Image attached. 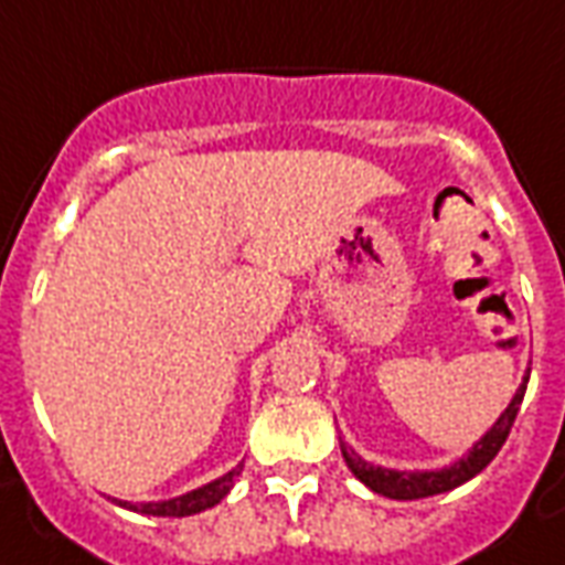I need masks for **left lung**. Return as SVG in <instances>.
Instances as JSON below:
<instances>
[{
  "label": "left lung",
  "instance_id": "1",
  "mask_svg": "<svg viewBox=\"0 0 565 565\" xmlns=\"http://www.w3.org/2000/svg\"><path fill=\"white\" fill-rule=\"evenodd\" d=\"M526 391V376L524 385L518 388V394L509 403V409L497 418L491 430L484 434V439H479L472 451H469L463 460H457L455 467L448 469H436V472H394V469H382V467H370L367 460L352 451L349 446H343V457L349 469L355 472L358 479L367 484L370 491L382 493V497H391V500H422V497H434V493H446L457 484H463L472 476H479L481 469L491 463L497 451L502 448V443L509 439V430H512L514 418H518V409H521V401H524Z\"/></svg>",
  "mask_w": 565,
  "mask_h": 565
}]
</instances>
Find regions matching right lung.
Here are the masks:
<instances>
[{
	"label": "right lung",
	"mask_w": 565,
	"mask_h": 565,
	"mask_svg": "<svg viewBox=\"0 0 565 565\" xmlns=\"http://www.w3.org/2000/svg\"><path fill=\"white\" fill-rule=\"evenodd\" d=\"M243 463L232 469V472H225L222 479L210 481L204 488H198L192 493H183V497H177V500L168 502H119V505H126L131 512H141V514H156V518H186V514H198L210 509V505H216V502L225 497V493L234 488V479L241 476Z\"/></svg>",
	"instance_id": "1"
}]
</instances>
